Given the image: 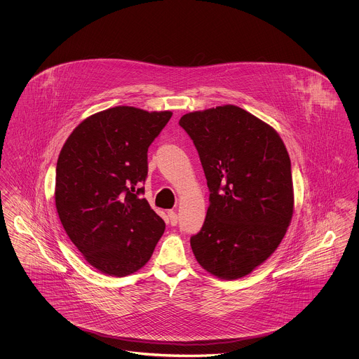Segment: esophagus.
Returning a JSON list of instances; mask_svg holds the SVG:
<instances>
[{
	"label": "esophagus",
	"instance_id": "esophagus-1",
	"mask_svg": "<svg viewBox=\"0 0 359 359\" xmlns=\"http://www.w3.org/2000/svg\"><path fill=\"white\" fill-rule=\"evenodd\" d=\"M168 222L171 223L172 226H175L177 223V214L172 210L168 211Z\"/></svg>",
	"mask_w": 359,
	"mask_h": 359
}]
</instances>
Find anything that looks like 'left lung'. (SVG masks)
Here are the masks:
<instances>
[{"label":"left lung","instance_id":"8db88e82","mask_svg":"<svg viewBox=\"0 0 359 359\" xmlns=\"http://www.w3.org/2000/svg\"><path fill=\"white\" fill-rule=\"evenodd\" d=\"M210 189L202 230L191 237L199 265L237 280L272 256L292 221L288 151L273 128L234 104L184 114Z\"/></svg>","mask_w":359,"mask_h":359}]
</instances>
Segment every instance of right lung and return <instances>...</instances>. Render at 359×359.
<instances>
[{
  "mask_svg": "<svg viewBox=\"0 0 359 359\" xmlns=\"http://www.w3.org/2000/svg\"><path fill=\"white\" fill-rule=\"evenodd\" d=\"M172 111L116 106L82 121L56 164L55 205L71 242L101 273L123 277L154 255L165 223L137 195L148 148Z\"/></svg>",
  "mask_w": 359,
  "mask_h": 359,
  "instance_id": "1",
  "label": "right lung"
}]
</instances>
